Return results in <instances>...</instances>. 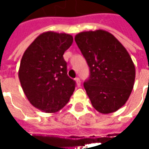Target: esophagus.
<instances>
[{
  "mask_svg": "<svg viewBox=\"0 0 149 149\" xmlns=\"http://www.w3.org/2000/svg\"><path fill=\"white\" fill-rule=\"evenodd\" d=\"M75 81L77 82V87H80L81 86V79L79 77H77L75 79Z\"/></svg>",
  "mask_w": 149,
  "mask_h": 149,
  "instance_id": "1",
  "label": "esophagus"
}]
</instances>
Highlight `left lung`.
I'll list each match as a JSON object with an SVG mask.
<instances>
[{
	"instance_id": "1",
	"label": "left lung",
	"mask_w": 149,
	"mask_h": 149,
	"mask_svg": "<svg viewBox=\"0 0 149 149\" xmlns=\"http://www.w3.org/2000/svg\"><path fill=\"white\" fill-rule=\"evenodd\" d=\"M75 41L89 67L84 87L95 109L107 114L128 100L135 81V66L127 50L104 30L82 32Z\"/></svg>"
}]
</instances>
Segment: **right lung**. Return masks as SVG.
Segmentation results:
<instances>
[{"mask_svg": "<svg viewBox=\"0 0 149 149\" xmlns=\"http://www.w3.org/2000/svg\"><path fill=\"white\" fill-rule=\"evenodd\" d=\"M72 41L69 34L46 32L25 50L18 76L28 100L38 109L58 112L73 93L76 82L67 74L63 57Z\"/></svg>", "mask_w": 149, "mask_h": 149, "instance_id": "1", "label": "right lung"}]
</instances>
